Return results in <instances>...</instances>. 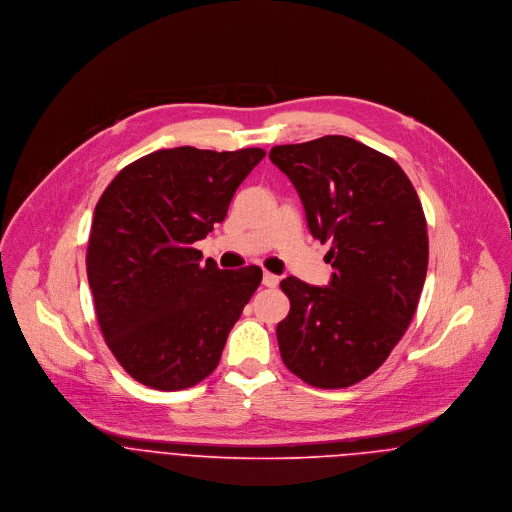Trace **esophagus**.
Segmentation results:
<instances>
[{"label": "esophagus", "instance_id": "obj_1", "mask_svg": "<svg viewBox=\"0 0 512 512\" xmlns=\"http://www.w3.org/2000/svg\"><path fill=\"white\" fill-rule=\"evenodd\" d=\"M262 284H264L266 288H276V286L280 284V278H278V276H274V274H270V272H264Z\"/></svg>", "mask_w": 512, "mask_h": 512}]
</instances>
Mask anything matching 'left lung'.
Segmentation results:
<instances>
[{
    "label": "left lung",
    "instance_id": "left-lung-1",
    "mask_svg": "<svg viewBox=\"0 0 512 512\" xmlns=\"http://www.w3.org/2000/svg\"><path fill=\"white\" fill-rule=\"evenodd\" d=\"M313 238L331 244L329 286L282 280L290 313L276 335L284 365L317 388H347L406 333L428 272L422 203L402 167L345 136L272 147Z\"/></svg>",
    "mask_w": 512,
    "mask_h": 512
}]
</instances>
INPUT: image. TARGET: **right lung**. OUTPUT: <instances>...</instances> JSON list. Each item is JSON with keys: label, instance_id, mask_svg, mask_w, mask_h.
Returning <instances> with one entry per match:
<instances>
[{"label": "right lung", "instance_id": "add662e5", "mask_svg": "<svg viewBox=\"0 0 512 512\" xmlns=\"http://www.w3.org/2000/svg\"><path fill=\"white\" fill-rule=\"evenodd\" d=\"M260 147L159 149L126 165L94 209L86 274L104 341L155 390H183L217 365L262 282L258 266L220 270L193 244L226 217Z\"/></svg>", "mask_w": 512, "mask_h": 512}]
</instances>
